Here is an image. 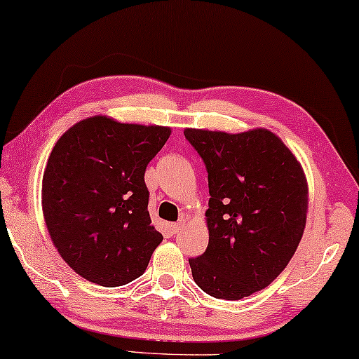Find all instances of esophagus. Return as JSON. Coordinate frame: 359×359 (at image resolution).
Returning <instances> with one entry per match:
<instances>
[{"label":"esophagus","instance_id":"34e87169","mask_svg":"<svg viewBox=\"0 0 359 359\" xmlns=\"http://www.w3.org/2000/svg\"><path fill=\"white\" fill-rule=\"evenodd\" d=\"M183 228H184V222L173 223L172 226H170V233H172V234H178V233H181V231H183Z\"/></svg>","mask_w":359,"mask_h":359}]
</instances>
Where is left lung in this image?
I'll return each instance as SVG.
<instances>
[{
	"label": "left lung",
	"instance_id": "left-lung-1",
	"mask_svg": "<svg viewBox=\"0 0 359 359\" xmlns=\"http://www.w3.org/2000/svg\"><path fill=\"white\" fill-rule=\"evenodd\" d=\"M208 173V245L191 258L196 284L215 299L239 300L287 266L306 223L302 165L269 130L229 135L184 130Z\"/></svg>",
	"mask_w": 359,
	"mask_h": 359
}]
</instances>
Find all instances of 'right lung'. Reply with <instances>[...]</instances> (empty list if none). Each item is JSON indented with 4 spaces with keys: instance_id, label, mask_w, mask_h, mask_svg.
Segmentation results:
<instances>
[{
    "instance_id": "1",
    "label": "right lung",
    "mask_w": 359,
    "mask_h": 359,
    "mask_svg": "<svg viewBox=\"0 0 359 359\" xmlns=\"http://www.w3.org/2000/svg\"><path fill=\"white\" fill-rule=\"evenodd\" d=\"M170 133L96 115L54 146L43 175V217L60 257L90 283H131L162 242L147 212L144 173Z\"/></svg>"
}]
</instances>
